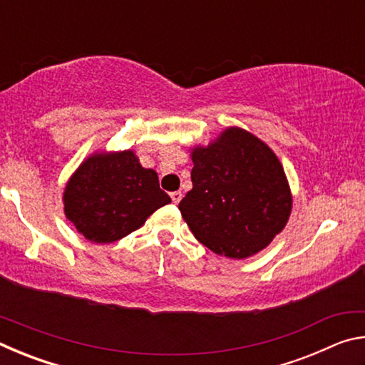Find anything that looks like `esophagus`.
<instances>
[{
    "mask_svg": "<svg viewBox=\"0 0 365 365\" xmlns=\"http://www.w3.org/2000/svg\"><path fill=\"white\" fill-rule=\"evenodd\" d=\"M170 197H172V202H174V205H178L182 200V191H174V193H170Z\"/></svg>",
    "mask_w": 365,
    "mask_h": 365,
    "instance_id": "1",
    "label": "esophagus"
}]
</instances>
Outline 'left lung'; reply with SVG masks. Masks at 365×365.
<instances>
[{
  "mask_svg": "<svg viewBox=\"0 0 365 365\" xmlns=\"http://www.w3.org/2000/svg\"><path fill=\"white\" fill-rule=\"evenodd\" d=\"M191 188L178 205L197 242L215 255L246 259L285 228L293 195L272 148L242 127H227L190 148Z\"/></svg>",
  "mask_w": 365,
  "mask_h": 365,
  "instance_id": "8db88e82",
  "label": "left lung"
}]
</instances>
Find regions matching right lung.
Returning a JSON list of instances; mask_svg holds the SVG:
<instances>
[{"instance_id":"1","label":"right lung","mask_w":365,"mask_h":365,"mask_svg":"<svg viewBox=\"0 0 365 365\" xmlns=\"http://www.w3.org/2000/svg\"><path fill=\"white\" fill-rule=\"evenodd\" d=\"M170 197L156 170L145 169L135 151H96L82 160L63 193L64 214L96 245L113 243L145 224Z\"/></svg>"}]
</instances>
